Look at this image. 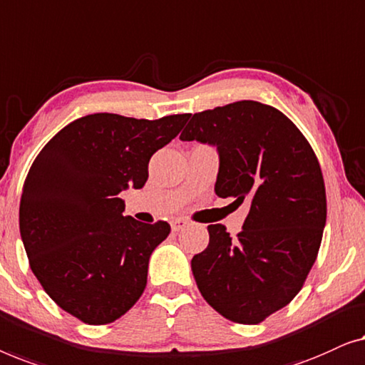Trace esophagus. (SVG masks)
Instances as JSON below:
<instances>
[{"label": "esophagus", "instance_id": "esophagus-1", "mask_svg": "<svg viewBox=\"0 0 365 365\" xmlns=\"http://www.w3.org/2000/svg\"><path fill=\"white\" fill-rule=\"evenodd\" d=\"M170 225H172V232H180V230L188 227V222L185 218H175Z\"/></svg>", "mask_w": 365, "mask_h": 365}]
</instances>
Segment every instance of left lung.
Returning <instances> with one entry per match:
<instances>
[{
    "label": "left lung",
    "mask_w": 365,
    "mask_h": 365,
    "mask_svg": "<svg viewBox=\"0 0 365 365\" xmlns=\"http://www.w3.org/2000/svg\"><path fill=\"white\" fill-rule=\"evenodd\" d=\"M180 138L217 147L215 192L250 203L236 238L208 227L192 259L198 289L227 319L258 324L294 299L317 258L327 208L316 153L283 112L256 101L193 114Z\"/></svg>",
    "instance_id": "left-lung-1"
}]
</instances>
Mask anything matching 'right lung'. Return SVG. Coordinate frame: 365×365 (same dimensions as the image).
<instances>
[{
	"instance_id": "obj_1",
	"label": "right lung",
	"mask_w": 365,
	"mask_h": 365,
	"mask_svg": "<svg viewBox=\"0 0 365 365\" xmlns=\"http://www.w3.org/2000/svg\"><path fill=\"white\" fill-rule=\"evenodd\" d=\"M188 119L81 117L31 165L19 205L29 266L51 299L86 324L119 319L145 289L148 259L170 225L124 217L119 193L145 185L150 157Z\"/></svg>"
}]
</instances>
